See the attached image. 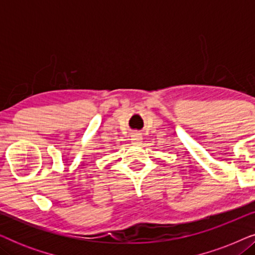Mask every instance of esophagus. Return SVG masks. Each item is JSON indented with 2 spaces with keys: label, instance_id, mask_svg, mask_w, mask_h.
<instances>
[{
  "label": "esophagus",
  "instance_id": "1",
  "mask_svg": "<svg viewBox=\"0 0 255 255\" xmlns=\"http://www.w3.org/2000/svg\"><path fill=\"white\" fill-rule=\"evenodd\" d=\"M131 140H132V142H134V144H139V142L142 140L141 134L140 133H133L131 135Z\"/></svg>",
  "mask_w": 255,
  "mask_h": 255
}]
</instances>
